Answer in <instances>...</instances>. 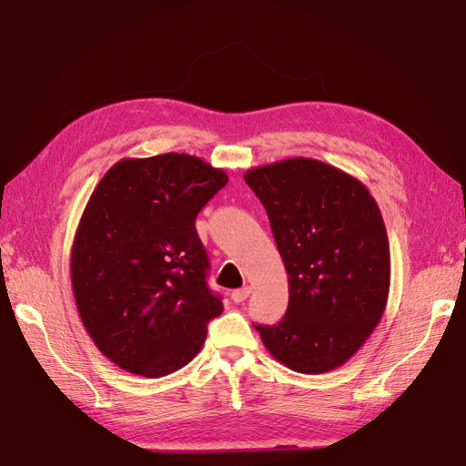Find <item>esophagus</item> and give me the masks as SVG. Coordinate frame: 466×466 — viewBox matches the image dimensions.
Returning <instances> with one entry per match:
<instances>
[{
    "mask_svg": "<svg viewBox=\"0 0 466 466\" xmlns=\"http://www.w3.org/2000/svg\"><path fill=\"white\" fill-rule=\"evenodd\" d=\"M250 288L248 286H245V288H241V289H235L233 293H231V299L235 301V303H243L248 295H250Z\"/></svg>",
    "mask_w": 466,
    "mask_h": 466,
    "instance_id": "obj_1",
    "label": "esophagus"
}]
</instances>
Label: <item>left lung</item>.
<instances>
[{
    "label": "left lung",
    "instance_id": "1",
    "mask_svg": "<svg viewBox=\"0 0 466 466\" xmlns=\"http://www.w3.org/2000/svg\"><path fill=\"white\" fill-rule=\"evenodd\" d=\"M245 180L266 208L289 286L284 319L257 324L266 350L305 375L340 368L389 299V237L375 198L356 177L309 157L248 168Z\"/></svg>",
    "mask_w": 466,
    "mask_h": 466
}]
</instances>
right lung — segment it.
I'll return each instance as SVG.
<instances>
[{
  "instance_id": "obj_1",
  "label": "right lung",
  "mask_w": 466,
  "mask_h": 466,
  "mask_svg": "<svg viewBox=\"0 0 466 466\" xmlns=\"http://www.w3.org/2000/svg\"><path fill=\"white\" fill-rule=\"evenodd\" d=\"M228 173L188 153L122 159L98 180L69 255L83 327L120 370L157 379L202 350L223 303L196 216Z\"/></svg>"
}]
</instances>
